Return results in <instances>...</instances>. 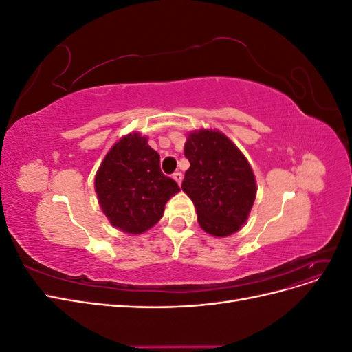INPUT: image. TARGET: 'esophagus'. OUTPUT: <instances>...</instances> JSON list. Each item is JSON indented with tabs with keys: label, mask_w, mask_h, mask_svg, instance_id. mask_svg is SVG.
<instances>
[{
	"label": "esophagus",
	"mask_w": 352,
	"mask_h": 352,
	"mask_svg": "<svg viewBox=\"0 0 352 352\" xmlns=\"http://www.w3.org/2000/svg\"><path fill=\"white\" fill-rule=\"evenodd\" d=\"M173 179L177 182V185H180V184H182L184 176H182V173H180V172H175V173H173Z\"/></svg>",
	"instance_id": "34e87169"
}]
</instances>
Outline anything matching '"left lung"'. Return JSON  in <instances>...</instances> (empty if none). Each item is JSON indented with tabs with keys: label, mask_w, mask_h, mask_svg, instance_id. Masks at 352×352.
<instances>
[{
	"label": "left lung",
	"mask_w": 352,
	"mask_h": 352,
	"mask_svg": "<svg viewBox=\"0 0 352 352\" xmlns=\"http://www.w3.org/2000/svg\"><path fill=\"white\" fill-rule=\"evenodd\" d=\"M189 168L182 182L199 226L212 236H229L248 219L257 186L247 158L217 131L192 132L185 144Z\"/></svg>",
	"instance_id": "1"
}]
</instances>
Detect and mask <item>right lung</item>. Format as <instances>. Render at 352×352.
Returning <instances> with one entry per match:
<instances>
[{"label":"right lung","mask_w":352,"mask_h":352,"mask_svg":"<svg viewBox=\"0 0 352 352\" xmlns=\"http://www.w3.org/2000/svg\"><path fill=\"white\" fill-rule=\"evenodd\" d=\"M140 133L113 145L95 176L100 206L114 228L142 233L162 219L166 202L180 188L163 175L160 155Z\"/></svg>","instance_id":"right-lung-1"}]
</instances>
